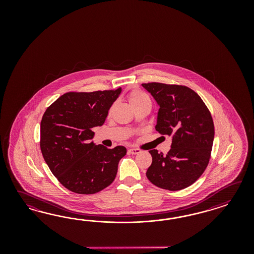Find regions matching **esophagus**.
<instances>
[{
  "mask_svg": "<svg viewBox=\"0 0 254 254\" xmlns=\"http://www.w3.org/2000/svg\"><path fill=\"white\" fill-rule=\"evenodd\" d=\"M128 152L132 154H137L140 153V150L139 149H136V148H131V149L128 150Z\"/></svg>",
  "mask_w": 254,
  "mask_h": 254,
  "instance_id": "esophagus-1",
  "label": "esophagus"
}]
</instances>
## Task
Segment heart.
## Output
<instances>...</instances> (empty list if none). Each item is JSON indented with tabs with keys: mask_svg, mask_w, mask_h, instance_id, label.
Masks as SVG:
<instances>
[{
	"mask_svg": "<svg viewBox=\"0 0 254 254\" xmlns=\"http://www.w3.org/2000/svg\"><path fill=\"white\" fill-rule=\"evenodd\" d=\"M127 100L129 101V104L133 109L135 108L141 107V106H149L152 107V100L151 98L147 95L146 93L143 92L140 89H133L127 95ZM115 105H113L111 111L113 110Z\"/></svg>",
	"mask_w": 254,
	"mask_h": 254,
	"instance_id": "b5f03b06",
	"label": "heart"
}]
</instances>
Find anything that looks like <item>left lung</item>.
Wrapping results in <instances>:
<instances>
[{
    "label": "left lung",
    "instance_id": "obj_1",
    "mask_svg": "<svg viewBox=\"0 0 254 254\" xmlns=\"http://www.w3.org/2000/svg\"><path fill=\"white\" fill-rule=\"evenodd\" d=\"M159 106L155 129L172 138L167 155L150 150L148 180L170 191L185 189L203 174L214 139V125L199 96L185 85L142 84Z\"/></svg>",
    "mask_w": 254,
    "mask_h": 254
}]
</instances>
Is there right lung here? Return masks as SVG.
<instances>
[{"instance_id": "obj_1", "label": "right lung", "mask_w": 254, "mask_h": 254, "mask_svg": "<svg viewBox=\"0 0 254 254\" xmlns=\"http://www.w3.org/2000/svg\"><path fill=\"white\" fill-rule=\"evenodd\" d=\"M122 91L65 93L46 109L41 121V151L55 177L68 190L91 194L116 179L124 146L108 149L91 141Z\"/></svg>"}]
</instances>
